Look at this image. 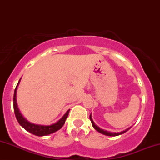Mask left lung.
I'll return each instance as SVG.
<instances>
[{
	"instance_id": "1",
	"label": "left lung",
	"mask_w": 160,
	"mask_h": 160,
	"mask_svg": "<svg viewBox=\"0 0 160 160\" xmlns=\"http://www.w3.org/2000/svg\"><path fill=\"white\" fill-rule=\"evenodd\" d=\"M89 119H90V120H91V122H92V126H93V127H94V128H95V130H97V131H98V132L103 134V135H108V136H117V135H122V134L126 132H127L128 130L130 128H126V130H124V131H122V132H117V133H116V132H108V131H106V130L102 129V128H100L98 127V126H97L95 124V122H93L91 114H90V116H89Z\"/></svg>"
}]
</instances>
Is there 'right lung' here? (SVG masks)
<instances>
[{"mask_svg":"<svg viewBox=\"0 0 160 160\" xmlns=\"http://www.w3.org/2000/svg\"><path fill=\"white\" fill-rule=\"evenodd\" d=\"M20 82V80L19 82H18L17 86H16L15 91H14V95H13V108H14V113H15L16 120H17L19 123L21 125L22 127L27 130L28 132H31L33 135H37V136H45V135H48L49 134H52L55 132L58 131L61 128L63 125L65 124L66 119H67L70 110H68L65 115L60 119L58 122L56 123L50 125V126H43V125H37L32 123V122H28L25 118H24L23 116L20 113L19 108H18L17 102H16V90H17V86L19 85Z\"/></svg>","mask_w":160,"mask_h":160,"instance_id":"obj_1","label":"right lung"}]
</instances>
